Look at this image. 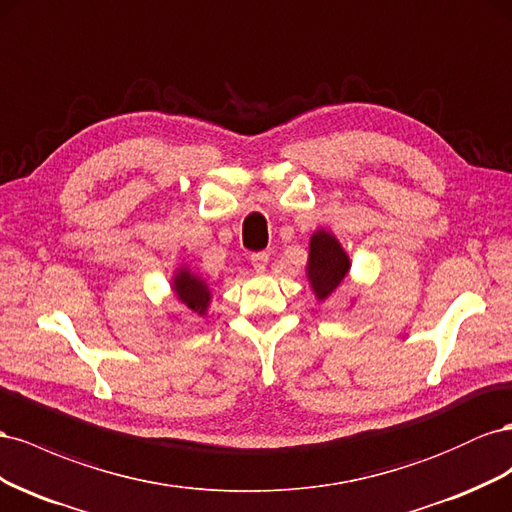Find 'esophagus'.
Returning a JSON list of instances; mask_svg holds the SVG:
<instances>
[{
    "label": "esophagus",
    "instance_id": "esophagus-1",
    "mask_svg": "<svg viewBox=\"0 0 512 512\" xmlns=\"http://www.w3.org/2000/svg\"><path fill=\"white\" fill-rule=\"evenodd\" d=\"M251 264L257 272H264L270 264V257H268V253H255V255H251Z\"/></svg>",
    "mask_w": 512,
    "mask_h": 512
}]
</instances>
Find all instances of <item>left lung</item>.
Returning <instances> with one entry per match:
<instances>
[{
	"label": "left lung",
	"mask_w": 512,
	"mask_h": 512,
	"mask_svg": "<svg viewBox=\"0 0 512 512\" xmlns=\"http://www.w3.org/2000/svg\"><path fill=\"white\" fill-rule=\"evenodd\" d=\"M352 259L343 244L330 229H315L309 240V259H306V281L317 302L332 298L349 279Z\"/></svg>",
	"instance_id": "obj_1"
}]
</instances>
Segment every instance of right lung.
<instances>
[{"mask_svg":"<svg viewBox=\"0 0 512 512\" xmlns=\"http://www.w3.org/2000/svg\"><path fill=\"white\" fill-rule=\"evenodd\" d=\"M171 294L180 302L184 311L197 317H208L212 304V287L201 274L193 272L186 264H180L171 276Z\"/></svg>","mask_w":512,"mask_h":512,"instance_id":"obj_1","label":"right lung"}]
</instances>
